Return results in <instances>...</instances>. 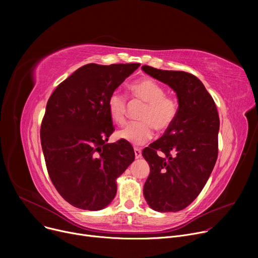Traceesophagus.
I'll list each match as a JSON object with an SVG mask.
<instances>
[{
  "label": "esophagus",
  "mask_w": 258,
  "mask_h": 258,
  "mask_svg": "<svg viewBox=\"0 0 258 258\" xmlns=\"http://www.w3.org/2000/svg\"><path fill=\"white\" fill-rule=\"evenodd\" d=\"M134 151H135V157H136V159H140L142 157V151L140 150V148L135 147Z\"/></svg>",
  "instance_id": "esophagus-1"
}]
</instances>
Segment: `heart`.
<instances>
[{"label":"heart","instance_id":"b5f03b06","mask_svg":"<svg viewBox=\"0 0 258 258\" xmlns=\"http://www.w3.org/2000/svg\"><path fill=\"white\" fill-rule=\"evenodd\" d=\"M134 99L145 103L139 115V120L131 122L117 133L120 139L134 145H142L154 136V128L165 132L172 124L179 113V102L166 95V90L156 80L145 78L136 81L130 87ZM107 111L113 122L118 125L124 124L126 120L127 99L120 92H113L107 99Z\"/></svg>","mask_w":258,"mask_h":258}]
</instances>
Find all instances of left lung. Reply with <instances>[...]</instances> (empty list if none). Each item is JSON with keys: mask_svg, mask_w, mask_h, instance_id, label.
<instances>
[{"mask_svg": "<svg viewBox=\"0 0 258 258\" xmlns=\"http://www.w3.org/2000/svg\"><path fill=\"white\" fill-rule=\"evenodd\" d=\"M142 70L168 85L179 99L173 124L142 152L151 167L143 187L146 202L156 211L175 212L191 204L210 177L219 154L220 118L195 75L150 66Z\"/></svg>", "mask_w": 258, "mask_h": 258, "instance_id": "obj_1", "label": "left lung"}]
</instances>
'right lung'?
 <instances>
[{
    "mask_svg": "<svg viewBox=\"0 0 258 258\" xmlns=\"http://www.w3.org/2000/svg\"><path fill=\"white\" fill-rule=\"evenodd\" d=\"M140 63H89L68 77L50 96L40 125L49 177L74 207L100 210L116 196V179L135 160L124 140L105 143L115 127L108 96Z\"/></svg>",
    "mask_w": 258,
    "mask_h": 258,
    "instance_id": "1",
    "label": "right lung"
}]
</instances>
